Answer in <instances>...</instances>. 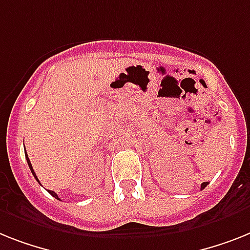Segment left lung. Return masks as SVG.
<instances>
[{
    "instance_id": "8db88e82",
    "label": "left lung",
    "mask_w": 250,
    "mask_h": 250,
    "mask_svg": "<svg viewBox=\"0 0 250 250\" xmlns=\"http://www.w3.org/2000/svg\"><path fill=\"white\" fill-rule=\"evenodd\" d=\"M207 184H208L207 181H206V183H203V184H202V185H201V189H204V188L207 187Z\"/></svg>"
}]
</instances>
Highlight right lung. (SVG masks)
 Returning a JSON list of instances; mask_svg holds the SVG:
<instances>
[{
  "label": "right lung",
  "mask_w": 250,
  "mask_h": 250,
  "mask_svg": "<svg viewBox=\"0 0 250 250\" xmlns=\"http://www.w3.org/2000/svg\"><path fill=\"white\" fill-rule=\"evenodd\" d=\"M25 157H26V161H28V165H29V168H30V171H32V174H33V176L36 177V180L38 181L39 183V180H38V177H37V175H36V172H34V170H33V166H32V164H30V161H29V158H28V154H26V152H25ZM39 184H41V183H39ZM48 193L51 195H52V197H55L56 199H60L59 198V195L56 194L55 191H52V190H48Z\"/></svg>",
  "instance_id": "obj_1"
}]
</instances>
